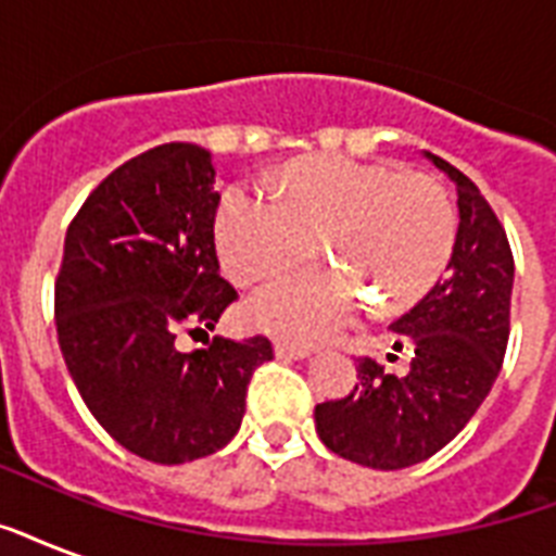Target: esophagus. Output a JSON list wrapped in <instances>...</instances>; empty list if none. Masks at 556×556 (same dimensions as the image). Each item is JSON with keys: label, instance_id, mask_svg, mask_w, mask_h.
Returning <instances> with one entry per match:
<instances>
[{"label": "esophagus", "instance_id": "obj_1", "mask_svg": "<svg viewBox=\"0 0 556 556\" xmlns=\"http://www.w3.org/2000/svg\"><path fill=\"white\" fill-rule=\"evenodd\" d=\"M274 352H277V357H291V361H300V357L312 355V349H308V346H300V343H288V340H277V343H274Z\"/></svg>", "mask_w": 556, "mask_h": 556}]
</instances>
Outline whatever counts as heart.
Returning <instances> with one entry per match:
<instances>
[{"mask_svg": "<svg viewBox=\"0 0 556 556\" xmlns=\"http://www.w3.org/2000/svg\"><path fill=\"white\" fill-rule=\"evenodd\" d=\"M456 204L441 181L389 164L312 155L288 164L279 195L233 185L216 213L222 265L239 286H260L314 253L338 268L296 270L253 296L251 320L291 340H320L371 300L378 312L418 303L447 268Z\"/></svg>", "mask_w": 556, "mask_h": 556, "instance_id": "obj_1", "label": "heart"}]
</instances>
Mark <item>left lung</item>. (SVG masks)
Returning a JSON list of instances; mask_svg holds the SVG:
<instances>
[{
	"label": "left lung",
	"mask_w": 556,
	"mask_h": 556,
	"mask_svg": "<svg viewBox=\"0 0 556 556\" xmlns=\"http://www.w3.org/2000/svg\"><path fill=\"white\" fill-rule=\"evenodd\" d=\"M427 159L456 181L458 233L447 274L392 323L395 349H409V371L392 375L357 357L346 397L314 409L323 444L375 470H401L435 456L473 418L510 334L514 253L479 187L439 155Z\"/></svg>",
	"instance_id": "8db88e82"
}]
</instances>
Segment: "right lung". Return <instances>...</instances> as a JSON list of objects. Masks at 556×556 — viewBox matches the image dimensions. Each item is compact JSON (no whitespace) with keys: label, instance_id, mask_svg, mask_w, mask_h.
Instances as JSON below:
<instances>
[{"label":"right lung","instance_id":"add662e5","mask_svg":"<svg viewBox=\"0 0 556 556\" xmlns=\"http://www.w3.org/2000/svg\"><path fill=\"white\" fill-rule=\"evenodd\" d=\"M216 169L195 143H161L109 173L68 225L54 282L56 338L91 415L135 456L181 465L233 439L268 338L204 340L236 288L218 274Z\"/></svg>","mask_w":556,"mask_h":556}]
</instances>
